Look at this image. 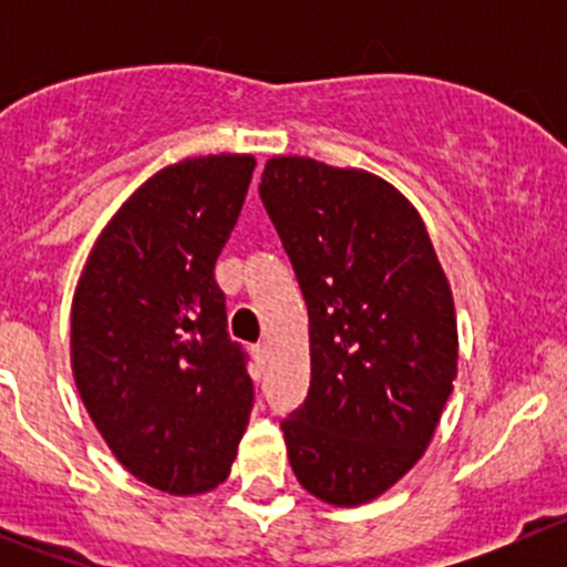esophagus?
<instances>
[{"label": "esophagus", "instance_id": "obj_1", "mask_svg": "<svg viewBox=\"0 0 567 567\" xmlns=\"http://www.w3.org/2000/svg\"><path fill=\"white\" fill-rule=\"evenodd\" d=\"M251 357H255L257 364H262L268 359V346L266 342H257V346H251Z\"/></svg>", "mask_w": 567, "mask_h": 567}]
</instances>
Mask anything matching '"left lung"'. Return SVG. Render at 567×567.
I'll return each instance as SVG.
<instances>
[{"label": "left lung", "instance_id": "1", "mask_svg": "<svg viewBox=\"0 0 567 567\" xmlns=\"http://www.w3.org/2000/svg\"><path fill=\"white\" fill-rule=\"evenodd\" d=\"M260 199L310 316V392L282 420L299 483L375 499L431 444L458 368L450 285L414 205L364 169L266 164Z\"/></svg>", "mask_w": 567, "mask_h": 567}]
</instances>
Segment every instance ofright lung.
Wrapping results in <instances>:
<instances>
[{"label": "right lung", "mask_w": 567, "mask_h": 567, "mask_svg": "<svg viewBox=\"0 0 567 567\" xmlns=\"http://www.w3.org/2000/svg\"><path fill=\"white\" fill-rule=\"evenodd\" d=\"M255 173L199 156L142 183L87 257L71 310V364L109 450L142 483L203 494L230 474L255 386L214 277Z\"/></svg>", "instance_id": "1"}]
</instances>
